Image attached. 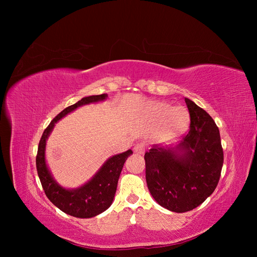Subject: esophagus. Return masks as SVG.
<instances>
[{"label": "esophagus", "instance_id": "1", "mask_svg": "<svg viewBox=\"0 0 257 257\" xmlns=\"http://www.w3.org/2000/svg\"><path fill=\"white\" fill-rule=\"evenodd\" d=\"M134 152L137 153V154H144L145 153V146L142 145V144H137L135 147H134Z\"/></svg>", "mask_w": 257, "mask_h": 257}]
</instances>
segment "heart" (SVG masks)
Segmentation results:
<instances>
[{"label":"heart","mask_w":257,"mask_h":257,"mask_svg":"<svg viewBox=\"0 0 257 257\" xmlns=\"http://www.w3.org/2000/svg\"><path fill=\"white\" fill-rule=\"evenodd\" d=\"M151 119L161 122L159 138L163 143H174L189 127L190 114L184 107H173L164 102H154L149 107Z\"/></svg>","instance_id":"1"}]
</instances>
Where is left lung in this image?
<instances>
[{
  "instance_id": "8db88e82",
  "label": "left lung",
  "mask_w": 257,
  "mask_h": 257,
  "mask_svg": "<svg viewBox=\"0 0 257 257\" xmlns=\"http://www.w3.org/2000/svg\"><path fill=\"white\" fill-rule=\"evenodd\" d=\"M189 133L174 148L146 152V181L152 197L170 211H190L211 195L220 180L223 149L219 127L203 108L185 98Z\"/></svg>"
}]
</instances>
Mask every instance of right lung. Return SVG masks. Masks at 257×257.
I'll return each mask as SVG.
<instances>
[{"instance_id": "obj_1", "label": "right lung", "mask_w": 257, "mask_h": 257, "mask_svg": "<svg viewBox=\"0 0 257 257\" xmlns=\"http://www.w3.org/2000/svg\"><path fill=\"white\" fill-rule=\"evenodd\" d=\"M107 94L85 96L76 104L68 106L54 118L49 125L44 131L43 136L38 145L36 155V169L46 196L51 203L66 214L80 219H89L104 212L109 208L113 201L116 185L123 168L124 163L133 151L131 149L112 155L102 165L97 173L88 182L76 189H65L54 180L51 172L46 163V144L53 131L56 123L68 113L73 112L77 108L84 105L103 102L107 98Z\"/></svg>"}]
</instances>
